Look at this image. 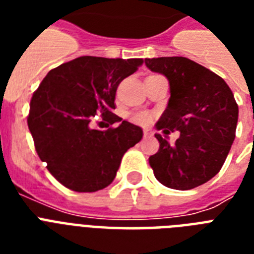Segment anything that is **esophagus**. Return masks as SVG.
<instances>
[{
  "instance_id": "esophagus-1",
  "label": "esophagus",
  "mask_w": 254,
  "mask_h": 254,
  "mask_svg": "<svg viewBox=\"0 0 254 254\" xmlns=\"http://www.w3.org/2000/svg\"><path fill=\"white\" fill-rule=\"evenodd\" d=\"M153 135V130L151 129H145L143 130V137H151Z\"/></svg>"
}]
</instances>
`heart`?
I'll use <instances>...</instances> for the list:
<instances>
[{"label":"heart","instance_id":"obj_1","mask_svg":"<svg viewBox=\"0 0 254 254\" xmlns=\"http://www.w3.org/2000/svg\"><path fill=\"white\" fill-rule=\"evenodd\" d=\"M131 121L138 125H142V127H146L151 123V116L147 113V112H138L135 113L133 117H131Z\"/></svg>","mask_w":254,"mask_h":254}]
</instances>
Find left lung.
Instances as JSON below:
<instances>
[{
	"label": "left lung",
	"instance_id": "left-lung-1",
	"mask_svg": "<svg viewBox=\"0 0 254 254\" xmlns=\"http://www.w3.org/2000/svg\"><path fill=\"white\" fill-rule=\"evenodd\" d=\"M170 84L167 108L157 123L165 134L181 131L174 145L155 134L159 150L149 158L155 178L174 190H191L213 178L236 137L239 107L228 84L183 57L145 59Z\"/></svg>",
	"mask_w": 254,
	"mask_h": 254
}]
</instances>
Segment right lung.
I'll use <instances>...</instances> for the list:
<instances>
[{"mask_svg":"<svg viewBox=\"0 0 254 254\" xmlns=\"http://www.w3.org/2000/svg\"><path fill=\"white\" fill-rule=\"evenodd\" d=\"M142 59L80 57L51 69L34 92L27 117L42 162L67 189L95 192L113 182L127 149L142 129L112 113L117 87ZM101 114L117 128L99 131L91 120Z\"/></svg>","mask_w":254,"mask_h":254,"instance_id":"add662e5","label":"right lung"}]
</instances>
